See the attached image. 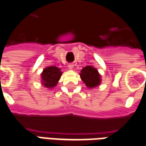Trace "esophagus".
Masks as SVG:
<instances>
[{
    "label": "esophagus",
    "instance_id": "obj_1",
    "mask_svg": "<svg viewBox=\"0 0 146 146\" xmlns=\"http://www.w3.org/2000/svg\"><path fill=\"white\" fill-rule=\"evenodd\" d=\"M68 68H69V70H73V64H69L68 65Z\"/></svg>",
    "mask_w": 146,
    "mask_h": 146
}]
</instances>
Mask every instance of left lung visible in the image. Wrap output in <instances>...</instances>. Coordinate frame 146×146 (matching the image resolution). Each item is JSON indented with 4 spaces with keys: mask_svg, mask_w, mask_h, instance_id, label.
<instances>
[{
    "mask_svg": "<svg viewBox=\"0 0 146 146\" xmlns=\"http://www.w3.org/2000/svg\"><path fill=\"white\" fill-rule=\"evenodd\" d=\"M80 78L89 89L98 87L101 83V76L96 68L91 66H85L80 73Z\"/></svg>",
    "mask_w": 146,
    "mask_h": 146,
    "instance_id": "left-lung-1",
    "label": "left lung"
}]
</instances>
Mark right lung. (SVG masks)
Returning a JSON list of instances; mask_svg holds the SVG:
<instances>
[{
  "label": "right lung",
  "instance_id": "add662e5",
  "mask_svg": "<svg viewBox=\"0 0 146 146\" xmlns=\"http://www.w3.org/2000/svg\"><path fill=\"white\" fill-rule=\"evenodd\" d=\"M62 72L59 68L56 66H48L43 70L41 73L42 84L45 87L52 89L56 87L62 76Z\"/></svg>",
  "mask_w": 146,
  "mask_h": 146
}]
</instances>
